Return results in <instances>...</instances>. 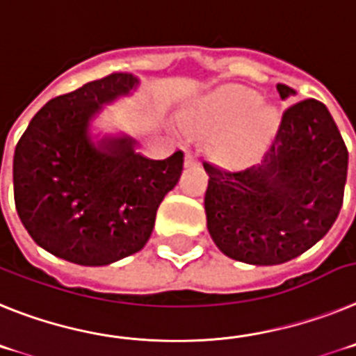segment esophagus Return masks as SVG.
Instances as JSON below:
<instances>
[{
  "label": "esophagus",
  "mask_w": 356,
  "mask_h": 356,
  "mask_svg": "<svg viewBox=\"0 0 356 356\" xmlns=\"http://www.w3.org/2000/svg\"><path fill=\"white\" fill-rule=\"evenodd\" d=\"M197 163H199V159H197V154L193 152V150H190V152L186 154V166H195Z\"/></svg>",
  "instance_id": "34e87169"
}]
</instances>
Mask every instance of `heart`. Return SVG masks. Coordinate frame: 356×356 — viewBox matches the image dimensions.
Segmentation results:
<instances>
[{
	"label": "heart",
	"instance_id": "heart-1",
	"mask_svg": "<svg viewBox=\"0 0 356 356\" xmlns=\"http://www.w3.org/2000/svg\"><path fill=\"white\" fill-rule=\"evenodd\" d=\"M247 119L231 138L220 145V154L229 165H245L264 152L272 134L276 131L277 113L272 107L259 105L254 91L243 88H224L204 102L197 116L186 120L188 131H197L202 123L225 125L238 120Z\"/></svg>",
	"mask_w": 356,
	"mask_h": 356
}]
</instances>
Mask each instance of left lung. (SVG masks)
Wrapping results in <instances>:
<instances>
[{
    "mask_svg": "<svg viewBox=\"0 0 356 356\" xmlns=\"http://www.w3.org/2000/svg\"><path fill=\"white\" fill-rule=\"evenodd\" d=\"M280 97L293 89L277 84ZM204 209L216 247L251 265L298 258L330 231L344 200L348 148L323 102L286 107L259 165L229 172L204 161Z\"/></svg>",
    "mask_w": 356,
    "mask_h": 356,
    "instance_id": "left-lung-1",
    "label": "left lung"
}]
</instances>
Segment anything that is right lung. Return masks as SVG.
<instances>
[{
	"instance_id": "right-lung-1",
	"label": "right lung",
	"mask_w": 356,
	"mask_h": 356,
	"mask_svg": "<svg viewBox=\"0 0 356 356\" xmlns=\"http://www.w3.org/2000/svg\"><path fill=\"white\" fill-rule=\"evenodd\" d=\"M136 84L132 73H111L51 98L15 145L17 215L37 245L71 264L100 267L141 251L181 177L182 150L154 161L131 138L89 140L100 105Z\"/></svg>"
}]
</instances>
